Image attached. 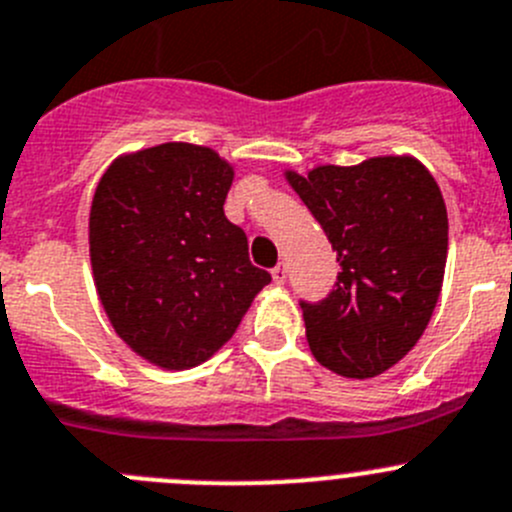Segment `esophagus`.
<instances>
[{"label": "esophagus", "mask_w": 512, "mask_h": 512, "mask_svg": "<svg viewBox=\"0 0 512 512\" xmlns=\"http://www.w3.org/2000/svg\"><path fill=\"white\" fill-rule=\"evenodd\" d=\"M271 279H274V284H284V281H286V266L284 264L274 266V269H271Z\"/></svg>", "instance_id": "esophagus-1"}]
</instances>
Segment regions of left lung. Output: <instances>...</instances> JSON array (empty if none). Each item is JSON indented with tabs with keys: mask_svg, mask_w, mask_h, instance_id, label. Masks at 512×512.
<instances>
[{
	"mask_svg": "<svg viewBox=\"0 0 512 512\" xmlns=\"http://www.w3.org/2000/svg\"><path fill=\"white\" fill-rule=\"evenodd\" d=\"M342 266L321 304H301L316 362L349 379L387 372L427 329L447 261V208L412 155L284 170Z\"/></svg>",
	"mask_w": 512,
	"mask_h": 512,
	"instance_id": "1",
	"label": "left lung"
}]
</instances>
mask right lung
<instances>
[{"instance_id":"right-lung-1","label":"right lung","mask_w":512,"mask_h":512,"mask_svg":"<svg viewBox=\"0 0 512 512\" xmlns=\"http://www.w3.org/2000/svg\"><path fill=\"white\" fill-rule=\"evenodd\" d=\"M233 163L208 145L160 143L107 165L90 206V264L115 334L153 367L211 359L271 274L223 213Z\"/></svg>"}]
</instances>
